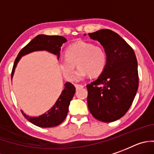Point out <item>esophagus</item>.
Segmentation results:
<instances>
[{
  "instance_id": "34e87169",
  "label": "esophagus",
  "mask_w": 154,
  "mask_h": 154,
  "mask_svg": "<svg viewBox=\"0 0 154 154\" xmlns=\"http://www.w3.org/2000/svg\"><path fill=\"white\" fill-rule=\"evenodd\" d=\"M75 87L76 89L78 90L80 89V88H83V87H84V85H82V84H75Z\"/></svg>"
}]
</instances>
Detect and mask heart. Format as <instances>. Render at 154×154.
Instances as JSON below:
<instances>
[{
	"mask_svg": "<svg viewBox=\"0 0 154 154\" xmlns=\"http://www.w3.org/2000/svg\"><path fill=\"white\" fill-rule=\"evenodd\" d=\"M79 67L74 80H82L89 75H100L106 65V54L103 48L87 41H77L70 44L65 51V57L60 59L59 66L67 80L74 79L75 64Z\"/></svg>",
	"mask_w": 154,
	"mask_h": 154,
	"instance_id": "1",
	"label": "heart"
}]
</instances>
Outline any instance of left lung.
<instances>
[{
  "mask_svg": "<svg viewBox=\"0 0 154 154\" xmlns=\"http://www.w3.org/2000/svg\"><path fill=\"white\" fill-rule=\"evenodd\" d=\"M106 54L104 70L87 84V104L93 117L110 123L128 111L138 89L137 60L134 50L119 34L108 29L88 34Z\"/></svg>",
  "mask_w": 154,
  "mask_h": 154,
  "instance_id": "left-lung-1",
  "label": "left lung"
}]
</instances>
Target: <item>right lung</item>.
<instances>
[{
	"instance_id": "right-lung-1",
	"label": "right lung",
	"mask_w": 154,
	"mask_h": 154,
	"mask_svg": "<svg viewBox=\"0 0 154 154\" xmlns=\"http://www.w3.org/2000/svg\"><path fill=\"white\" fill-rule=\"evenodd\" d=\"M66 41L67 39L62 36H48L44 34L37 35L19 52L14 63L11 78L13 77L15 67L22 56L31 53L33 51H47L57 55V58H59L62 44ZM64 89L54 106L46 113L39 117H29L28 115H26L23 111H21L23 117L30 123L40 127H53L61 124L67 117L70 102L74 97L76 91L75 87L71 83L67 82L64 84Z\"/></svg>"
}]
</instances>
